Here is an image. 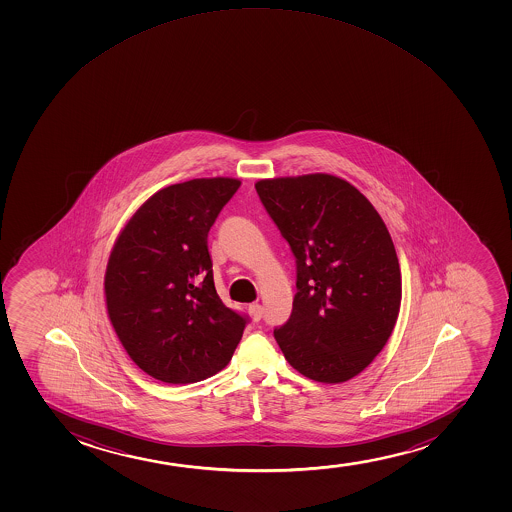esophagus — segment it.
<instances>
[{
  "mask_svg": "<svg viewBox=\"0 0 512 512\" xmlns=\"http://www.w3.org/2000/svg\"><path fill=\"white\" fill-rule=\"evenodd\" d=\"M249 314H251L253 321H259V319L263 318V306L261 304H251L249 306Z\"/></svg>",
  "mask_w": 512,
  "mask_h": 512,
  "instance_id": "esophagus-1",
  "label": "esophagus"
}]
</instances>
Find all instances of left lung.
Returning a JSON list of instances; mask_svg holds the SVG:
<instances>
[{
	"mask_svg": "<svg viewBox=\"0 0 512 512\" xmlns=\"http://www.w3.org/2000/svg\"><path fill=\"white\" fill-rule=\"evenodd\" d=\"M254 186L297 259L292 314L273 331L278 347L312 381L359 376L400 314V261L388 227L341 177L316 172Z\"/></svg>",
	"mask_w": 512,
	"mask_h": 512,
	"instance_id": "obj_1",
	"label": "left lung"
}]
</instances>
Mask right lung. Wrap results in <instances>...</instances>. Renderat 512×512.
Returning <instances> with one entry per match:
<instances>
[{
	"mask_svg": "<svg viewBox=\"0 0 512 512\" xmlns=\"http://www.w3.org/2000/svg\"><path fill=\"white\" fill-rule=\"evenodd\" d=\"M241 186L234 177L172 184L119 232L104 275L107 316L141 371L191 384L222 371L246 319L218 297L206 237Z\"/></svg>",
	"mask_w": 512,
	"mask_h": 512,
	"instance_id": "right-lung-1",
	"label": "right lung"
}]
</instances>
